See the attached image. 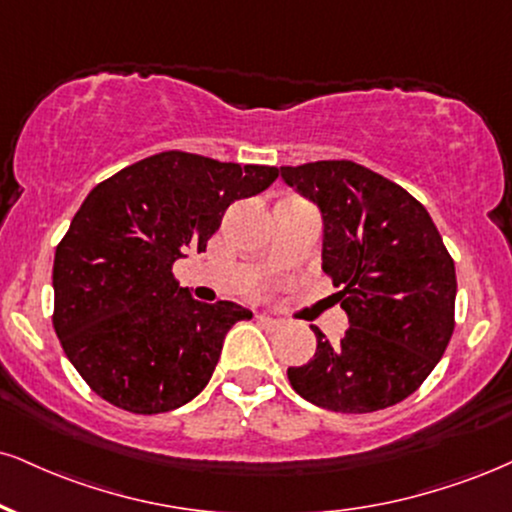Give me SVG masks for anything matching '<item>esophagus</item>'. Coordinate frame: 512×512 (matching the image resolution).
<instances>
[{"label": "esophagus", "mask_w": 512, "mask_h": 512, "mask_svg": "<svg viewBox=\"0 0 512 512\" xmlns=\"http://www.w3.org/2000/svg\"><path fill=\"white\" fill-rule=\"evenodd\" d=\"M257 324H260L262 329H269V331H279V329H281L279 319L267 317V315H257Z\"/></svg>", "instance_id": "esophagus-1"}]
</instances>
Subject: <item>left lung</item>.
<instances>
[{
    "label": "left lung",
    "mask_w": 512,
    "mask_h": 512,
    "mask_svg": "<svg viewBox=\"0 0 512 512\" xmlns=\"http://www.w3.org/2000/svg\"><path fill=\"white\" fill-rule=\"evenodd\" d=\"M281 178L324 214L322 269L350 326L315 357L288 367L305 400L334 412H374L415 393L455 329V264L420 200L367 166L326 159L281 166Z\"/></svg>",
    "instance_id": "8db88e82"
}]
</instances>
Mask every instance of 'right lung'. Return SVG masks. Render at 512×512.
<instances>
[{"instance_id":"right-lung-1","label":"right lung","mask_w":512,"mask_h":512,"mask_svg":"<svg viewBox=\"0 0 512 512\" xmlns=\"http://www.w3.org/2000/svg\"><path fill=\"white\" fill-rule=\"evenodd\" d=\"M276 178V166L169 150L90 190L54 255L52 324L97 396L157 415L205 389L229 329L252 312L193 300L171 269L207 250L229 205Z\"/></svg>"}]
</instances>
